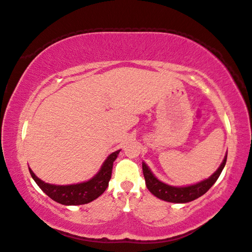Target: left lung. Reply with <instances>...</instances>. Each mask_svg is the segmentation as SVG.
<instances>
[{
	"instance_id": "obj_1",
	"label": "left lung",
	"mask_w": 252,
	"mask_h": 252,
	"mask_svg": "<svg viewBox=\"0 0 252 252\" xmlns=\"http://www.w3.org/2000/svg\"><path fill=\"white\" fill-rule=\"evenodd\" d=\"M227 155L224 158L223 162L221 163L220 168H219L215 173H213L210 178L200 182V183L186 186V187H174L170 186L160 182L158 179L154 176L148 169L147 165L143 162V173L144 178H145L146 186L148 190L152 192L153 195L160 198V199L169 201V202H175V203H184L189 202L191 200L197 199L198 197L202 196L203 194L211 189V186L216 183L217 180L220 176L224 165L226 163Z\"/></svg>"
}]
</instances>
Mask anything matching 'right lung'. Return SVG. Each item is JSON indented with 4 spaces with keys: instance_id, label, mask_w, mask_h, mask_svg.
I'll return each mask as SVG.
<instances>
[{
    "instance_id": "obj_1",
    "label": "right lung",
    "mask_w": 252,
    "mask_h": 252,
    "mask_svg": "<svg viewBox=\"0 0 252 252\" xmlns=\"http://www.w3.org/2000/svg\"><path fill=\"white\" fill-rule=\"evenodd\" d=\"M120 151L110 154L108 158L106 159L103 167L99 170V172L96 174L92 180L84 183L74 184V185H52L44 183L39 178H36L35 174L29 169L32 179L35 181V183L39 185L40 189L45 194L52 198L53 200L62 203L66 206H77L84 205V203L91 202L99 197L106 190L108 186L109 180L111 178L112 164L116 160L118 154Z\"/></svg>"
}]
</instances>
